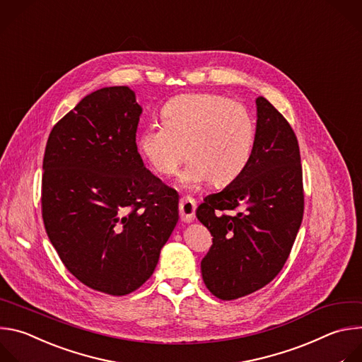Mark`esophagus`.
<instances>
[{"mask_svg": "<svg viewBox=\"0 0 362 362\" xmlns=\"http://www.w3.org/2000/svg\"><path fill=\"white\" fill-rule=\"evenodd\" d=\"M197 204L191 197H181L180 199V216L184 223H192L195 218Z\"/></svg>", "mask_w": 362, "mask_h": 362, "instance_id": "34e87169", "label": "esophagus"}]
</instances>
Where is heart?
Here are the masks:
<instances>
[{"instance_id": "1", "label": "heart", "mask_w": 362, "mask_h": 362, "mask_svg": "<svg viewBox=\"0 0 362 362\" xmlns=\"http://www.w3.org/2000/svg\"><path fill=\"white\" fill-rule=\"evenodd\" d=\"M136 139L139 154L163 175L189 158L180 182L194 188L206 180L215 187L233 182L247 168L255 144V122L240 103L208 93L182 94L161 111Z\"/></svg>"}]
</instances>
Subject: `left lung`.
I'll return each mask as SVG.
<instances>
[{
    "label": "left lung",
    "instance_id": "left-lung-1",
    "mask_svg": "<svg viewBox=\"0 0 362 362\" xmlns=\"http://www.w3.org/2000/svg\"><path fill=\"white\" fill-rule=\"evenodd\" d=\"M255 144L247 168L197 208L212 235L201 261L212 296L231 301L255 293L282 269L301 227L304 188L296 132L264 97L257 98ZM226 210H238L235 216Z\"/></svg>",
    "mask_w": 362,
    "mask_h": 362
}]
</instances>
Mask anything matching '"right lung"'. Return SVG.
<instances>
[{"label": "right lung", "instance_id": "add662e5", "mask_svg": "<svg viewBox=\"0 0 362 362\" xmlns=\"http://www.w3.org/2000/svg\"><path fill=\"white\" fill-rule=\"evenodd\" d=\"M142 108L128 87L84 97L51 129L41 208L47 235L84 285L127 296L154 272L178 223V194L144 167Z\"/></svg>", "mask_w": 362, "mask_h": 362}]
</instances>
